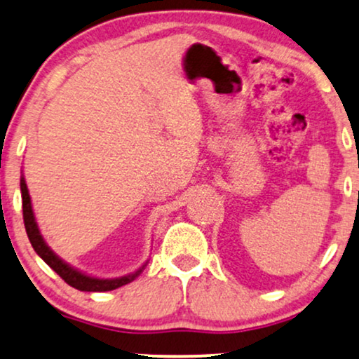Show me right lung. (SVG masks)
Listing matches in <instances>:
<instances>
[{
	"label": "right lung",
	"instance_id": "right-lung-1",
	"mask_svg": "<svg viewBox=\"0 0 359 359\" xmlns=\"http://www.w3.org/2000/svg\"><path fill=\"white\" fill-rule=\"evenodd\" d=\"M20 187H21V198H23L25 228H26V234H28L31 246H33V250L36 251L39 258H41L44 263L53 269V271L60 274V276L63 278L69 286L76 287L79 291H111V290H116L119 286H125L128 283L135 281L136 278L140 276L141 271H143L146 266V263L140 269H136L135 273H130L121 278H111V280L90 276V274H85L79 271V269L69 266L66 261L61 259L60 256H57L55 251L46 245V241L43 240L41 233H39L36 218H34V213H33V206H31V198L28 193V187H26L25 176H21Z\"/></svg>",
	"mask_w": 359,
	"mask_h": 359
}]
</instances>
